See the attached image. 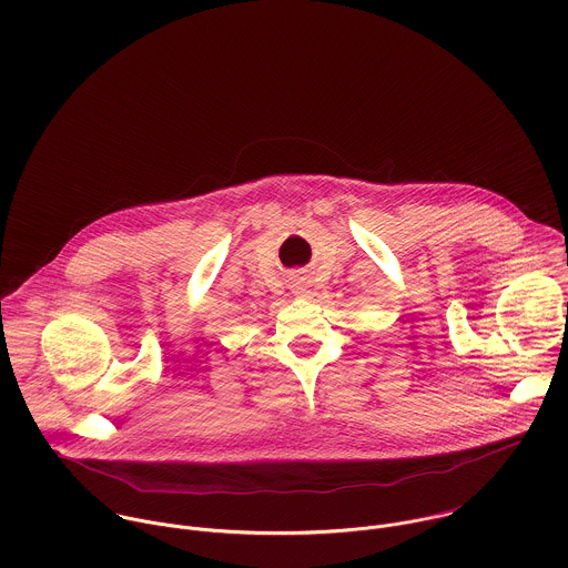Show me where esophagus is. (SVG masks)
<instances>
[{
    "mask_svg": "<svg viewBox=\"0 0 568 568\" xmlns=\"http://www.w3.org/2000/svg\"><path fill=\"white\" fill-rule=\"evenodd\" d=\"M295 293H297V295H302V297H304V295H306V293H308V286H306V284H304V282H297V284H295Z\"/></svg>",
    "mask_w": 568,
    "mask_h": 568,
    "instance_id": "esophagus-1",
    "label": "esophagus"
}]
</instances>
